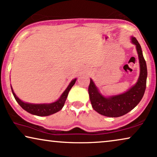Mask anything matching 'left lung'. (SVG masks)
I'll use <instances>...</instances> for the list:
<instances>
[{"mask_svg": "<svg viewBox=\"0 0 157 157\" xmlns=\"http://www.w3.org/2000/svg\"><path fill=\"white\" fill-rule=\"evenodd\" d=\"M131 42L136 47L140 69L138 80L134 85L122 94L104 96L90 78L89 94L92 108L105 117H119L125 115L138 105L144 94L147 78V63L141 47L136 38L131 36Z\"/></svg>", "mask_w": 157, "mask_h": 157, "instance_id": "8db88e82", "label": "left lung"}]
</instances>
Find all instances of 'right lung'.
<instances>
[{
  "instance_id": "1",
  "label": "right lung",
  "mask_w": 157,
  "mask_h": 157,
  "mask_svg": "<svg viewBox=\"0 0 157 157\" xmlns=\"http://www.w3.org/2000/svg\"><path fill=\"white\" fill-rule=\"evenodd\" d=\"M76 78L73 79L71 81L69 84L67 86V88L65 89L63 93L61 94V95L60 96L59 99H57L56 101L52 103H44V104H32V103H28L23 101L22 100H21L18 96L16 95V94L14 93L13 89L10 85L11 87V91L12 93L13 94V96L15 99L16 100V101L18 102V104L22 107V109H24L25 111H26L27 112L33 115L38 116V117H47V116L52 115L53 113L58 112V111H61L62 108L64 106L65 101L67 98L68 92L70 91L71 89L73 86L75 84L76 81Z\"/></svg>"
}]
</instances>
